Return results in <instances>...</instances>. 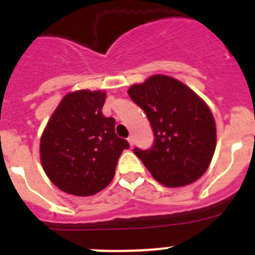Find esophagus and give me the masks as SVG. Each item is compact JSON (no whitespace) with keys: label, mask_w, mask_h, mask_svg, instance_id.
Masks as SVG:
<instances>
[{"label":"esophagus","mask_w":255,"mask_h":255,"mask_svg":"<svg viewBox=\"0 0 255 255\" xmlns=\"http://www.w3.org/2000/svg\"><path fill=\"white\" fill-rule=\"evenodd\" d=\"M128 141H129V144L132 147V144H134V140H132L131 136H129V138H128Z\"/></svg>","instance_id":"obj_1"}]
</instances>
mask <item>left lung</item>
Listing matches in <instances>:
<instances>
[{
  "label": "left lung",
  "instance_id": "left-lung-1",
  "mask_svg": "<svg viewBox=\"0 0 255 255\" xmlns=\"http://www.w3.org/2000/svg\"><path fill=\"white\" fill-rule=\"evenodd\" d=\"M147 114L154 141L149 149L134 148L162 185L185 186L207 171L216 148V124L208 106L176 79L150 76L128 91Z\"/></svg>",
  "mask_w": 255,
  "mask_h": 255
}]
</instances>
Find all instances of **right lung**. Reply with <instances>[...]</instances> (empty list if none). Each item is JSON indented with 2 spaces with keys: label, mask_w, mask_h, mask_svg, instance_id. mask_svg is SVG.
<instances>
[{
  "label": "right lung",
  "mask_w": 255,
  "mask_h": 255,
  "mask_svg": "<svg viewBox=\"0 0 255 255\" xmlns=\"http://www.w3.org/2000/svg\"><path fill=\"white\" fill-rule=\"evenodd\" d=\"M105 92L67 94L40 139L44 172L65 193L89 197L112 181L119 157L130 147L115 132V119L102 114Z\"/></svg>",
  "instance_id": "1"
}]
</instances>
